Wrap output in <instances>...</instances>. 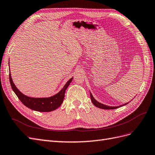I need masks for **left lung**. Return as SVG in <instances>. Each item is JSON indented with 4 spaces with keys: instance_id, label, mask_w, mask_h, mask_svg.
I'll return each mask as SVG.
<instances>
[{
    "instance_id": "left-lung-1",
    "label": "left lung",
    "mask_w": 155,
    "mask_h": 155,
    "mask_svg": "<svg viewBox=\"0 0 155 155\" xmlns=\"http://www.w3.org/2000/svg\"><path fill=\"white\" fill-rule=\"evenodd\" d=\"M90 95H91V100H92V104L94 105L96 107L100 108V109H106V110H109V109H117V108H119V107H121L122 106H124L127 104H128V103H127V104H123L121 105H120V106H116V107H111V106H108V105H105L104 104H101V103L98 102L97 101H96L94 97H93V96L92 95L91 92H90Z\"/></svg>"
}]
</instances>
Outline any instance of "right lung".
I'll return each mask as SVG.
<instances>
[{"label":"right lung","mask_w":155,"mask_h":155,"mask_svg":"<svg viewBox=\"0 0 155 155\" xmlns=\"http://www.w3.org/2000/svg\"><path fill=\"white\" fill-rule=\"evenodd\" d=\"M10 67V66H9ZM10 81L12 90L15 93V94L18 97L20 101L26 107H28L29 109L39 112H50L57 109L58 107L61 106L63 101L64 97V93L66 89L69 86L70 83L72 82L73 78L67 82L65 85L56 94L49 97H31L27 96L18 91V89L16 87L15 84L13 82L12 78L11 76L10 70V75H9Z\"/></svg>","instance_id":"right-lung-1"}]
</instances>
